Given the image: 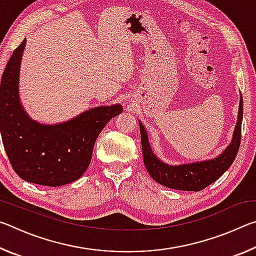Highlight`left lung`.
<instances>
[{"mask_svg":"<svg viewBox=\"0 0 256 256\" xmlns=\"http://www.w3.org/2000/svg\"><path fill=\"white\" fill-rule=\"evenodd\" d=\"M242 120V98L240 96L238 120L234 131L232 144L224 152L212 160L200 162L180 166H170L156 157L150 148L148 136L140 122L142 154L146 168L150 176L166 188L180 190H196L198 192L214 183L226 172L235 160L240 146Z\"/></svg>","mask_w":256,"mask_h":256,"instance_id":"left-lung-1","label":"left lung"}]
</instances>
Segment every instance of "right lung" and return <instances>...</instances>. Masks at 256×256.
I'll return each mask as SVG.
<instances>
[{"label":"right lung","mask_w":256,"mask_h":256,"mask_svg":"<svg viewBox=\"0 0 256 256\" xmlns=\"http://www.w3.org/2000/svg\"><path fill=\"white\" fill-rule=\"evenodd\" d=\"M26 40L4 68L0 84V131L14 170L30 183L60 186L84 175L92 162L94 142L120 105L102 106L68 122L42 125L28 118L19 102L18 82Z\"/></svg>","instance_id":"obj_1"}]
</instances>
